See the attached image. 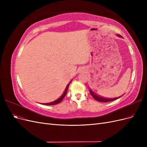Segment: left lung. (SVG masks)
I'll use <instances>...</instances> for the list:
<instances>
[{"instance_id": "8db88e82", "label": "left lung", "mask_w": 147, "mask_h": 147, "mask_svg": "<svg viewBox=\"0 0 147 147\" xmlns=\"http://www.w3.org/2000/svg\"><path fill=\"white\" fill-rule=\"evenodd\" d=\"M118 35V36H119V37H121L119 35ZM90 94H91V96H92L93 98H94V99H96V100L99 101V102H110V101H112V100H116V99H118L119 97H116V98H113V99L104 98V97H100V96H99L96 95V94H95V93H94V92H93L91 90V89L90 90Z\"/></svg>"}]
</instances>
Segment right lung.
<instances>
[{
  "label": "right lung",
  "instance_id": "add662e5",
  "mask_svg": "<svg viewBox=\"0 0 147 147\" xmlns=\"http://www.w3.org/2000/svg\"><path fill=\"white\" fill-rule=\"evenodd\" d=\"M72 82V81H71ZM69 84H68L67 86V87H66V88H65V91H64V92L63 93V96H62L61 97H59V98L58 99H57V100H55L54 102H50V103H47V104H44L43 105H56V104H59V103H60V102L63 100V99H64V97L65 96V95H66V94H67V90H68V88H69Z\"/></svg>",
  "mask_w": 147,
  "mask_h": 147
}]
</instances>
